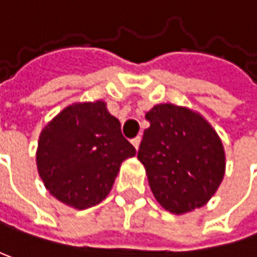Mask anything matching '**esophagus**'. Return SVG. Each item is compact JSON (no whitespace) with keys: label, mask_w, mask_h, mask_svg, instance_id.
<instances>
[{"label":"esophagus","mask_w":257,"mask_h":257,"mask_svg":"<svg viewBox=\"0 0 257 257\" xmlns=\"http://www.w3.org/2000/svg\"><path fill=\"white\" fill-rule=\"evenodd\" d=\"M132 145H133V146H135V148H136V151H138L139 149V146H140V138H135L133 139V140H132Z\"/></svg>","instance_id":"1"}]
</instances>
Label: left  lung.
Masks as SVG:
<instances>
[{"label":"left lung","mask_w":257,"mask_h":257,"mask_svg":"<svg viewBox=\"0 0 257 257\" xmlns=\"http://www.w3.org/2000/svg\"><path fill=\"white\" fill-rule=\"evenodd\" d=\"M138 159L158 203L175 215L205 206L225 174L222 142L199 112L159 103L149 112Z\"/></svg>","instance_id":"left-lung-1"}]
</instances>
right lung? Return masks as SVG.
I'll return each instance as SVG.
<instances>
[{
    "label": "right lung",
    "instance_id": "right-lung-1",
    "mask_svg": "<svg viewBox=\"0 0 257 257\" xmlns=\"http://www.w3.org/2000/svg\"><path fill=\"white\" fill-rule=\"evenodd\" d=\"M135 155L105 102H76L42 128L36 167L48 192L83 211L109 194L122 161Z\"/></svg>",
    "mask_w": 257,
    "mask_h": 257
}]
</instances>
